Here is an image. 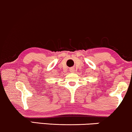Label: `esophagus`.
Segmentation results:
<instances>
[{
  "mask_svg": "<svg viewBox=\"0 0 132 132\" xmlns=\"http://www.w3.org/2000/svg\"><path fill=\"white\" fill-rule=\"evenodd\" d=\"M69 71H70V72H73L74 71H75V68H70V69H69Z\"/></svg>",
  "mask_w": 132,
  "mask_h": 132,
  "instance_id": "obj_1",
  "label": "esophagus"
}]
</instances>
